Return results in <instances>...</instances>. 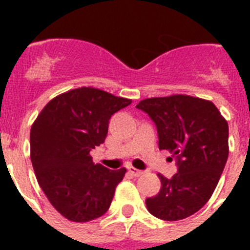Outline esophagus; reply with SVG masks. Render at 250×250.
<instances>
[{
    "label": "esophagus",
    "mask_w": 250,
    "mask_h": 250,
    "mask_svg": "<svg viewBox=\"0 0 250 250\" xmlns=\"http://www.w3.org/2000/svg\"><path fill=\"white\" fill-rule=\"evenodd\" d=\"M127 170H129V173L131 174V175H134V176H140V175H143V174H144V171H143V170H139V169H136V167H127Z\"/></svg>",
    "instance_id": "1"
}]
</instances>
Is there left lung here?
I'll return each instance as SVG.
<instances>
[{
  "label": "left lung",
  "instance_id": "left-lung-1",
  "mask_svg": "<svg viewBox=\"0 0 250 250\" xmlns=\"http://www.w3.org/2000/svg\"><path fill=\"white\" fill-rule=\"evenodd\" d=\"M136 107L154 121L159 149L169 150L178 165L171 179L158 174L160 191L147 198V210L167 222L185 219L207 204L219 182L229 154L228 123L211 101L189 95L145 99Z\"/></svg>",
  "mask_w": 250,
  "mask_h": 250
}]
</instances>
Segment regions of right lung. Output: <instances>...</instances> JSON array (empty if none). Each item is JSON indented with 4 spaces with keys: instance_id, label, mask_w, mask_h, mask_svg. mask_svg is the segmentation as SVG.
<instances>
[{
    "instance_id": "right-lung-1",
    "label": "right lung",
    "mask_w": 250,
    "mask_h": 250,
    "mask_svg": "<svg viewBox=\"0 0 250 250\" xmlns=\"http://www.w3.org/2000/svg\"><path fill=\"white\" fill-rule=\"evenodd\" d=\"M131 100L94 87L61 94L40 112L30 132L31 161L51 205L85 223L107 211L126 173L94 164L90 151L105 141L109 120Z\"/></svg>"
}]
</instances>
